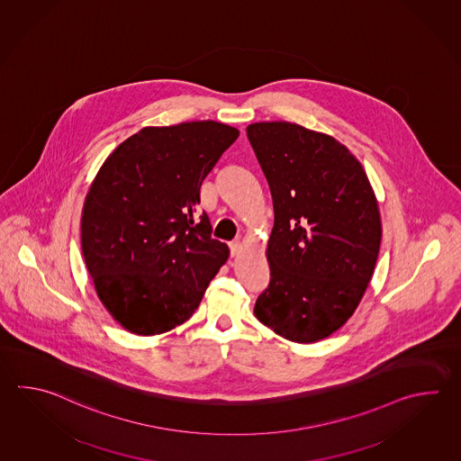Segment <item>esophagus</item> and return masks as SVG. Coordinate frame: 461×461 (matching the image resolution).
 <instances>
[{"mask_svg":"<svg viewBox=\"0 0 461 461\" xmlns=\"http://www.w3.org/2000/svg\"><path fill=\"white\" fill-rule=\"evenodd\" d=\"M243 243L241 241H231L230 243V249H231V256H238V254L241 253L243 251Z\"/></svg>","mask_w":461,"mask_h":461,"instance_id":"1","label":"esophagus"}]
</instances>
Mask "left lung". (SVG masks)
<instances>
[{
    "label": "left lung",
    "instance_id": "1",
    "mask_svg": "<svg viewBox=\"0 0 461 461\" xmlns=\"http://www.w3.org/2000/svg\"><path fill=\"white\" fill-rule=\"evenodd\" d=\"M246 132L274 205L271 282L254 315L282 339L315 343L347 323L373 277L377 198L361 162L329 134L289 122H253Z\"/></svg>",
    "mask_w": 461,
    "mask_h": 461
}]
</instances>
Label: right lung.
Instances as JSON below:
<instances>
[{"mask_svg":"<svg viewBox=\"0 0 461 461\" xmlns=\"http://www.w3.org/2000/svg\"><path fill=\"white\" fill-rule=\"evenodd\" d=\"M240 131L223 122L146 126L106 158L85 197L80 238L104 309L150 337L187 321L230 249L207 213L194 225L200 187Z\"/></svg>","mask_w":461,"mask_h":461,"instance_id":"right-lung-1","label":"right lung"}]
</instances>
